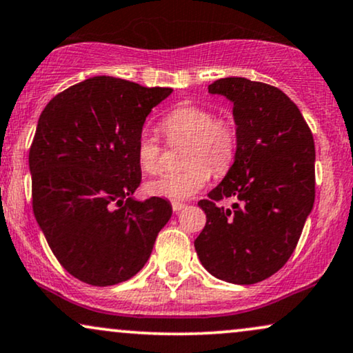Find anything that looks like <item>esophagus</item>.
<instances>
[{
    "label": "esophagus",
    "mask_w": 353,
    "mask_h": 353,
    "mask_svg": "<svg viewBox=\"0 0 353 353\" xmlns=\"http://www.w3.org/2000/svg\"><path fill=\"white\" fill-rule=\"evenodd\" d=\"M182 208H185V203H182V202H172V210H174V212H181Z\"/></svg>",
    "instance_id": "34e87169"
}]
</instances>
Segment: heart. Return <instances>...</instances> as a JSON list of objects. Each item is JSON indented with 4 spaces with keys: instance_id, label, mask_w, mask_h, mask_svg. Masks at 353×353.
<instances>
[{
    "instance_id": "obj_1",
    "label": "heart",
    "mask_w": 353,
    "mask_h": 353,
    "mask_svg": "<svg viewBox=\"0 0 353 353\" xmlns=\"http://www.w3.org/2000/svg\"><path fill=\"white\" fill-rule=\"evenodd\" d=\"M161 128L169 140H185L190 143L185 154L187 168L150 181L145 185L146 194L169 200H185L203 189L210 179V169L215 174H223L233 164L238 148L234 125L228 119H215V114L207 107H177L163 119ZM137 159L145 172L161 171V146L150 133L138 137Z\"/></svg>"
}]
</instances>
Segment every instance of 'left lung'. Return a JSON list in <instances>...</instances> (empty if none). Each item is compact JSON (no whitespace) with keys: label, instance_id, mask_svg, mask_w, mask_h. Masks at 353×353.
<instances>
[{"label":"left lung","instance_id":"obj_1","mask_svg":"<svg viewBox=\"0 0 353 353\" xmlns=\"http://www.w3.org/2000/svg\"><path fill=\"white\" fill-rule=\"evenodd\" d=\"M233 104L234 161L199 207L207 225L194 246L216 279L252 285L295 251L314 203V140L295 102L279 88L231 77L208 86ZM233 196L231 209L214 202Z\"/></svg>","mask_w":353,"mask_h":353}]
</instances>
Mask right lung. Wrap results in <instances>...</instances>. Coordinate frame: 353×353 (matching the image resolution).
<instances>
[{"mask_svg": "<svg viewBox=\"0 0 353 353\" xmlns=\"http://www.w3.org/2000/svg\"><path fill=\"white\" fill-rule=\"evenodd\" d=\"M171 92L92 77L40 114L29 153L34 215L58 262L84 283L132 279L172 215L168 200L133 197L141 181L138 137Z\"/></svg>", "mask_w": 353, "mask_h": 353, "instance_id": "add662e5", "label": "right lung"}]
</instances>
